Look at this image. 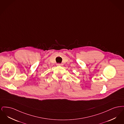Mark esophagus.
Listing matches in <instances>:
<instances>
[{
    "mask_svg": "<svg viewBox=\"0 0 124 124\" xmlns=\"http://www.w3.org/2000/svg\"><path fill=\"white\" fill-rule=\"evenodd\" d=\"M63 65L62 64H57V65H58V66H62Z\"/></svg>",
    "mask_w": 124,
    "mask_h": 124,
    "instance_id": "esophagus-1",
    "label": "esophagus"
}]
</instances>
